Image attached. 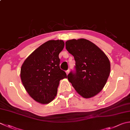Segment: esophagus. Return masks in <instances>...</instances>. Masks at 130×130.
<instances>
[{"label":"esophagus","instance_id":"esophagus-1","mask_svg":"<svg viewBox=\"0 0 130 130\" xmlns=\"http://www.w3.org/2000/svg\"><path fill=\"white\" fill-rule=\"evenodd\" d=\"M66 73H67V74L68 75L69 73V69H68V70H67V71H66Z\"/></svg>","mask_w":130,"mask_h":130}]
</instances>
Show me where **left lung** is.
I'll list each match as a JSON object with an SVG mask.
<instances>
[{
	"label": "left lung",
	"mask_w": 130,
	"mask_h": 130,
	"mask_svg": "<svg viewBox=\"0 0 130 130\" xmlns=\"http://www.w3.org/2000/svg\"><path fill=\"white\" fill-rule=\"evenodd\" d=\"M66 49L75 61V72L68 79L84 98H90L103 90L110 72L108 57L97 45L85 39L67 40Z\"/></svg>",
	"instance_id": "1"
}]
</instances>
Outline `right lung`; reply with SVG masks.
I'll use <instances>...</instances> for the list:
<instances>
[{"label":"right lung","instance_id":"1","mask_svg":"<svg viewBox=\"0 0 130 130\" xmlns=\"http://www.w3.org/2000/svg\"><path fill=\"white\" fill-rule=\"evenodd\" d=\"M64 45L62 40H48L31 53L22 65V83L29 95L38 103L51 102L57 95L60 80L67 78L60 68L58 57Z\"/></svg>","mask_w":130,"mask_h":130}]
</instances>
